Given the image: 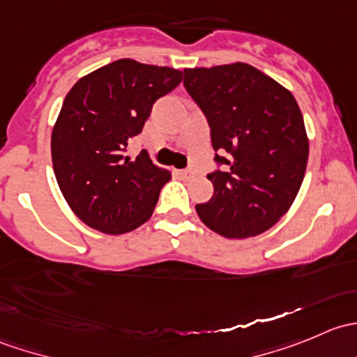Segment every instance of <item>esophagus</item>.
I'll use <instances>...</instances> for the list:
<instances>
[{
    "label": "esophagus",
    "mask_w": 357,
    "mask_h": 357,
    "mask_svg": "<svg viewBox=\"0 0 357 357\" xmlns=\"http://www.w3.org/2000/svg\"><path fill=\"white\" fill-rule=\"evenodd\" d=\"M176 174H178L179 178H190V176H192L193 172L188 171V169H178V171H176Z\"/></svg>",
    "instance_id": "1"
}]
</instances>
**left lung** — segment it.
I'll return each mask as SVG.
<instances>
[{"label": "left lung", "instance_id": "8db88e82", "mask_svg": "<svg viewBox=\"0 0 357 357\" xmlns=\"http://www.w3.org/2000/svg\"><path fill=\"white\" fill-rule=\"evenodd\" d=\"M186 91L211 128L214 195L197 204L205 226L226 238L271 228L294 204L304 179L309 142L289 89L248 63L185 68Z\"/></svg>", "mask_w": 357, "mask_h": 357}]
</instances>
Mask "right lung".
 <instances>
[{
	"mask_svg": "<svg viewBox=\"0 0 357 357\" xmlns=\"http://www.w3.org/2000/svg\"><path fill=\"white\" fill-rule=\"evenodd\" d=\"M183 72L122 59L79 79L52 132L56 181L74 214L91 228L122 235L146 222L171 172L146 150L126 155L153 103L181 82Z\"/></svg>",
	"mask_w": 357,
	"mask_h": 357,
	"instance_id": "add662e5",
	"label": "right lung"
}]
</instances>
